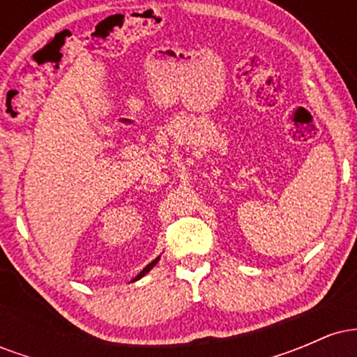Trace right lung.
Wrapping results in <instances>:
<instances>
[{
	"label": "right lung",
	"instance_id": "add662e5",
	"mask_svg": "<svg viewBox=\"0 0 357 357\" xmlns=\"http://www.w3.org/2000/svg\"><path fill=\"white\" fill-rule=\"evenodd\" d=\"M158 261H159V257H158V258H155V260H153V261H151V264H149V265H146V267H144V268H142V272H141V273H139V275H137L136 278H134V280H139V278H141V277H144V275H146V273H147V272H149V270H151V268H153L155 264H158Z\"/></svg>",
	"mask_w": 357,
	"mask_h": 357
}]
</instances>
